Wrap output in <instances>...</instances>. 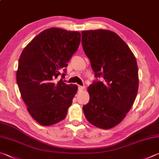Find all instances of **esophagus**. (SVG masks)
<instances>
[{"label":"esophagus","mask_w":159,"mask_h":159,"mask_svg":"<svg viewBox=\"0 0 159 159\" xmlns=\"http://www.w3.org/2000/svg\"><path fill=\"white\" fill-rule=\"evenodd\" d=\"M85 87L84 86H80V85H79V91H83V89H84Z\"/></svg>","instance_id":"esophagus-1"}]
</instances>
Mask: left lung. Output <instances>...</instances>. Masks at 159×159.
<instances>
[{
	"mask_svg": "<svg viewBox=\"0 0 159 159\" xmlns=\"http://www.w3.org/2000/svg\"><path fill=\"white\" fill-rule=\"evenodd\" d=\"M82 46L95 77L88 87L89 101L83 106L85 116L97 127L109 129L126 117L138 89L136 59L128 45L114 32L84 30Z\"/></svg>",
	"mask_w": 159,
	"mask_h": 159,
	"instance_id": "obj_1",
	"label": "left lung"
}]
</instances>
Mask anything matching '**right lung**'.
<instances>
[{"label":"right lung","instance_id":"obj_1","mask_svg":"<svg viewBox=\"0 0 159 159\" xmlns=\"http://www.w3.org/2000/svg\"><path fill=\"white\" fill-rule=\"evenodd\" d=\"M80 36L76 31L48 28L34 37L20 56L17 85L28 111L41 125L64 120L76 94L77 86L67 85L63 79ZM60 75L62 78L57 81Z\"/></svg>","mask_w":159,"mask_h":159}]
</instances>
